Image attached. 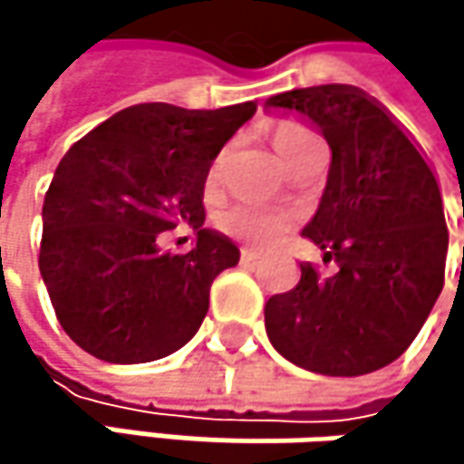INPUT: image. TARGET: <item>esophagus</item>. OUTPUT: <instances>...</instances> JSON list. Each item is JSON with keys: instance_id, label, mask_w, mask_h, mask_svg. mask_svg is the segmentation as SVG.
<instances>
[{"instance_id": "esophagus-1", "label": "esophagus", "mask_w": 464, "mask_h": 464, "mask_svg": "<svg viewBox=\"0 0 464 464\" xmlns=\"http://www.w3.org/2000/svg\"><path fill=\"white\" fill-rule=\"evenodd\" d=\"M257 263V252H252V249H241V266H255Z\"/></svg>"}]
</instances>
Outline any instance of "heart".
I'll return each mask as SVG.
<instances>
[{
    "instance_id": "1",
    "label": "heart",
    "mask_w": 464,
    "mask_h": 464,
    "mask_svg": "<svg viewBox=\"0 0 464 464\" xmlns=\"http://www.w3.org/2000/svg\"><path fill=\"white\" fill-rule=\"evenodd\" d=\"M271 140H274L276 155H279L282 163L287 166L301 150L317 144L320 137H317L312 129H306L304 123L285 121V123H279V126L274 129ZM223 160H226V155H218V158L212 160L209 171H207V190H209V193L218 190V185H220ZM220 226L231 233V236H236V238L260 246V244H271V241L282 233V218H279L276 212H268V209H260V207L238 204V207H231V209L220 218Z\"/></svg>"
}]
</instances>
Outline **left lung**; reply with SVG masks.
Listing matches in <instances>:
<instances>
[{"mask_svg":"<svg viewBox=\"0 0 464 464\" xmlns=\"http://www.w3.org/2000/svg\"><path fill=\"white\" fill-rule=\"evenodd\" d=\"M266 107L304 115L330 144L327 185L304 236L335 266L323 279L301 263V282L268 298V341L324 376L379 371L411 346L443 290L449 231L435 174L360 88H295Z\"/></svg>","mask_w":464,"mask_h":464,"instance_id":"obj_1","label":"left lung"}]
</instances>
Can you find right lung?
Segmentation results:
<instances>
[{"mask_svg": "<svg viewBox=\"0 0 464 464\" xmlns=\"http://www.w3.org/2000/svg\"><path fill=\"white\" fill-rule=\"evenodd\" d=\"M255 110L137 104L61 158L43 204L40 274L80 349L134 365L198 333L215 276L238 263L231 238L204 228L207 171ZM177 225L197 236L182 256L157 246V233Z\"/></svg>", "mask_w": 464, "mask_h": 464, "instance_id": "right-lung-1", "label": "right lung"}]
</instances>
